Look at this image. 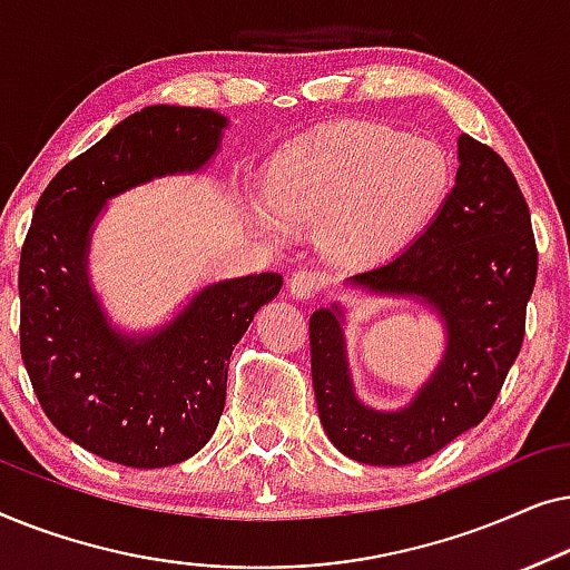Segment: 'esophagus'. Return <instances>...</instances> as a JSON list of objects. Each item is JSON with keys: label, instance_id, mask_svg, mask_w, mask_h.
Returning a JSON list of instances; mask_svg holds the SVG:
<instances>
[{"label": "esophagus", "instance_id": "obj_1", "mask_svg": "<svg viewBox=\"0 0 570 570\" xmlns=\"http://www.w3.org/2000/svg\"><path fill=\"white\" fill-rule=\"evenodd\" d=\"M324 287H326V275L322 269L303 267L291 277V295L298 301L316 298L318 293H324Z\"/></svg>", "mask_w": 570, "mask_h": 570}]
</instances>
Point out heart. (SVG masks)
<instances>
[{
	"mask_svg": "<svg viewBox=\"0 0 570 570\" xmlns=\"http://www.w3.org/2000/svg\"><path fill=\"white\" fill-rule=\"evenodd\" d=\"M451 184L433 139L386 124H340L298 139L267 181L269 225H326L330 246L350 259H379L415 236Z\"/></svg>",
	"mask_w": 570,
	"mask_h": 570,
	"instance_id": "b5f03b06",
	"label": "heart"
}]
</instances>
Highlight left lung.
<instances>
[{
    "instance_id": "1",
    "label": "left lung",
    "mask_w": 570,
    "mask_h": 570,
    "mask_svg": "<svg viewBox=\"0 0 570 570\" xmlns=\"http://www.w3.org/2000/svg\"><path fill=\"white\" fill-rule=\"evenodd\" d=\"M534 279L524 194L493 147L462 135L456 184L431 225L404 252L350 277L373 293L423 298L446 322V357L415 402L400 412L363 407L347 379L340 311L311 316L316 407L334 446L355 462L404 466L482 423L524 342Z\"/></svg>"
}]
</instances>
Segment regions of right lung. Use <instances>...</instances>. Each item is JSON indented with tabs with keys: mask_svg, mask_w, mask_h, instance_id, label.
<instances>
[{
	"mask_svg": "<svg viewBox=\"0 0 570 570\" xmlns=\"http://www.w3.org/2000/svg\"><path fill=\"white\" fill-rule=\"evenodd\" d=\"M225 119L207 108L147 106L69 160L38 199L20 252V353L46 417L108 462L158 470L205 446L225 407L228 361L275 272L209 285L166 330H108L88 279V233L106 199L213 158Z\"/></svg>",
	"mask_w": 570,
	"mask_h": 570,
	"instance_id": "add662e5",
	"label": "right lung"
}]
</instances>
